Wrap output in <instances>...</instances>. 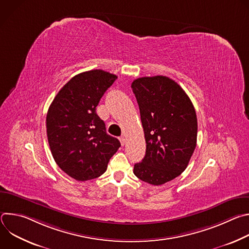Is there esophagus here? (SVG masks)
<instances>
[{"mask_svg":"<svg viewBox=\"0 0 249 249\" xmlns=\"http://www.w3.org/2000/svg\"><path fill=\"white\" fill-rule=\"evenodd\" d=\"M119 140H120V143H121V145H122V146H124V145L126 144V138H125L124 136L120 137V139H119Z\"/></svg>","mask_w":249,"mask_h":249,"instance_id":"obj_1","label":"esophagus"}]
</instances>
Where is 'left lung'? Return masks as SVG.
I'll return each mask as SVG.
<instances>
[{
    "label": "left lung",
    "mask_w": 249,
    "mask_h": 249,
    "mask_svg": "<svg viewBox=\"0 0 249 249\" xmlns=\"http://www.w3.org/2000/svg\"><path fill=\"white\" fill-rule=\"evenodd\" d=\"M146 139V155L134 174L152 185L164 184L188 165L197 143L194 106L173 80L164 76L139 78L132 83Z\"/></svg>",
    "instance_id": "left-lung-1"
}]
</instances>
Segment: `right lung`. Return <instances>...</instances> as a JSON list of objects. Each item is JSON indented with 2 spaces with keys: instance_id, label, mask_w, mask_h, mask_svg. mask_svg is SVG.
I'll use <instances>...</instances> for the list:
<instances>
[{
  "instance_id": "right-lung-1",
  "label": "right lung",
  "mask_w": 249,
  "mask_h": 249,
  "mask_svg": "<svg viewBox=\"0 0 249 249\" xmlns=\"http://www.w3.org/2000/svg\"><path fill=\"white\" fill-rule=\"evenodd\" d=\"M117 77L91 70L71 79L53 99L46 116L49 147L58 166L79 181L103 174L121 144L106 133L96 106Z\"/></svg>"
}]
</instances>
